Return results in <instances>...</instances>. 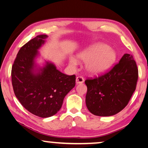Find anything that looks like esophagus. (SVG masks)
Masks as SVG:
<instances>
[{
	"label": "esophagus",
	"mask_w": 148,
	"mask_h": 148,
	"mask_svg": "<svg viewBox=\"0 0 148 148\" xmlns=\"http://www.w3.org/2000/svg\"><path fill=\"white\" fill-rule=\"evenodd\" d=\"M84 82V79H83V77L82 76H78L76 77V83L77 84H79V83H83Z\"/></svg>",
	"instance_id": "obj_1"
}]
</instances>
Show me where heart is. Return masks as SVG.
<instances>
[{"instance_id": "heart-1", "label": "heart", "mask_w": 148, "mask_h": 148, "mask_svg": "<svg viewBox=\"0 0 148 148\" xmlns=\"http://www.w3.org/2000/svg\"><path fill=\"white\" fill-rule=\"evenodd\" d=\"M79 60L86 63V70L91 75H98L106 73L114 65L116 61V52L108 45L103 42H96L80 52ZM69 64L75 67L77 61L74 58L69 59Z\"/></svg>"}]
</instances>
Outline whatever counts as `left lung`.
Returning <instances> with one entry per match:
<instances>
[{
    "label": "left lung",
    "mask_w": 148,
    "mask_h": 148,
    "mask_svg": "<svg viewBox=\"0 0 148 148\" xmlns=\"http://www.w3.org/2000/svg\"><path fill=\"white\" fill-rule=\"evenodd\" d=\"M138 69L132 55L125 53L109 72L98 78L87 79L86 106L100 116L117 114L127 106L135 90Z\"/></svg>",
    "instance_id": "left-lung-1"
}]
</instances>
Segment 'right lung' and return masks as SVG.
I'll return each instance as SVG.
<instances>
[{
  "label": "right lung",
  "instance_id": "right-lung-1",
  "mask_svg": "<svg viewBox=\"0 0 148 148\" xmlns=\"http://www.w3.org/2000/svg\"><path fill=\"white\" fill-rule=\"evenodd\" d=\"M47 37L39 35L21 47L12 69L15 96L26 110L41 118L57 113L76 84L75 75L62 73L52 62L45 60L42 66L37 63L39 50Z\"/></svg>",
  "mask_w": 148,
  "mask_h": 148
}]
</instances>
